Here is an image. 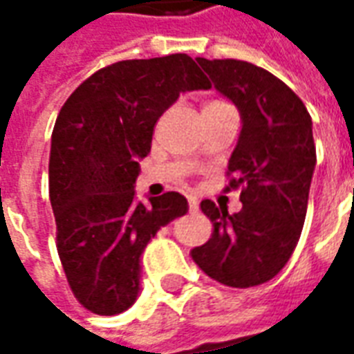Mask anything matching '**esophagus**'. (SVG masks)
I'll use <instances>...</instances> for the list:
<instances>
[{
	"mask_svg": "<svg viewBox=\"0 0 354 354\" xmlns=\"http://www.w3.org/2000/svg\"><path fill=\"white\" fill-rule=\"evenodd\" d=\"M187 203H189V212H197L199 210V201L195 199V197H189Z\"/></svg>",
	"mask_w": 354,
	"mask_h": 354,
	"instance_id": "obj_1",
	"label": "esophagus"
}]
</instances>
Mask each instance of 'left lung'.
Listing matches in <instances>:
<instances>
[{"mask_svg": "<svg viewBox=\"0 0 354 354\" xmlns=\"http://www.w3.org/2000/svg\"><path fill=\"white\" fill-rule=\"evenodd\" d=\"M197 62L241 113L227 170L231 187L243 185V208L230 214L203 201L214 233L192 258L210 279L250 288L281 273L301 235L317 165L313 121L296 93L260 66L231 58Z\"/></svg>", "mask_w": 354, "mask_h": 354, "instance_id": "8db88e82", "label": "left lung"}]
</instances>
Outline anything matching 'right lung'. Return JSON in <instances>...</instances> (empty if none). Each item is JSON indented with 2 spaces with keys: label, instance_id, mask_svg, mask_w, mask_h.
Listing matches in <instances>:
<instances>
[{
  "label": "right lung",
  "instance_id": "obj_1",
  "mask_svg": "<svg viewBox=\"0 0 354 354\" xmlns=\"http://www.w3.org/2000/svg\"><path fill=\"white\" fill-rule=\"evenodd\" d=\"M210 88L187 55L123 60L83 81L60 109L50 138L49 197L58 256L83 307L119 315L140 296L142 254L184 216V195L136 199L140 161L157 119L182 93Z\"/></svg>",
  "mask_w": 354,
  "mask_h": 354
}]
</instances>
